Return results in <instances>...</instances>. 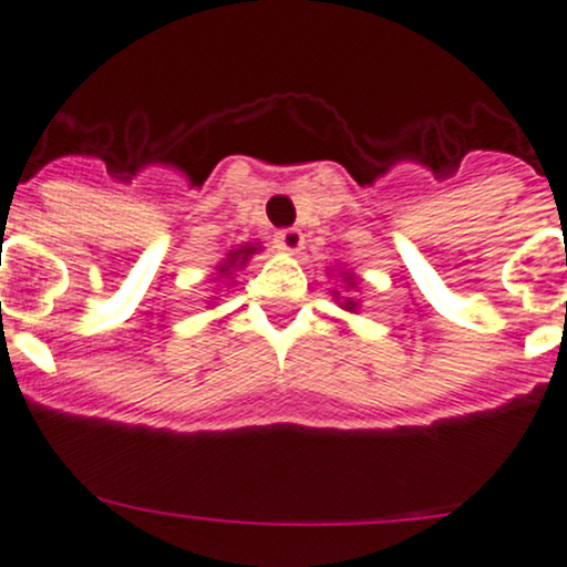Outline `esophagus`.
Segmentation results:
<instances>
[{
	"mask_svg": "<svg viewBox=\"0 0 567 567\" xmlns=\"http://www.w3.org/2000/svg\"><path fill=\"white\" fill-rule=\"evenodd\" d=\"M302 231L300 228H281V231L276 234V248L284 250V254H297V250H302Z\"/></svg>",
	"mask_w": 567,
	"mask_h": 567,
	"instance_id": "esophagus-1",
	"label": "esophagus"
}]
</instances>
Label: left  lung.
<instances>
[{"instance_id": "left-lung-1", "label": "left lung", "mask_w": 567, "mask_h": 567, "mask_svg": "<svg viewBox=\"0 0 567 567\" xmlns=\"http://www.w3.org/2000/svg\"><path fill=\"white\" fill-rule=\"evenodd\" d=\"M347 278H350V286H352V276H347ZM341 308H344V311H358V302L352 300V297H347V300L341 302Z\"/></svg>"}]
</instances>
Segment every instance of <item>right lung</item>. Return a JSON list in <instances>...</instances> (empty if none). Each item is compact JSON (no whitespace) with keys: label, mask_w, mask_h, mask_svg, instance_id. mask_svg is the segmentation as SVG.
<instances>
[{"label":"right lung","mask_w":567,"mask_h":567,"mask_svg":"<svg viewBox=\"0 0 567 567\" xmlns=\"http://www.w3.org/2000/svg\"><path fill=\"white\" fill-rule=\"evenodd\" d=\"M256 250H259V248H256V245H243V248L231 250V254H228V259L220 265V276L228 278L234 270H239V267H245V261H248L250 256L256 254Z\"/></svg>","instance_id":"right-lung-1"}]
</instances>
